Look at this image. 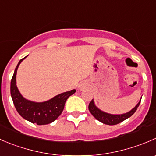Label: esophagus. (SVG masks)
<instances>
[{
    "instance_id": "34e87169",
    "label": "esophagus",
    "mask_w": 156,
    "mask_h": 156,
    "mask_svg": "<svg viewBox=\"0 0 156 156\" xmlns=\"http://www.w3.org/2000/svg\"><path fill=\"white\" fill-rule=\"evenodd\" d=\"M78 87H79V88H81V87H82V86L79 85V86H78Z\"/></svg>"
}]
</instances>
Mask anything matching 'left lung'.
Segmentation results:
<instances>
[{
  "label": "left lung",
  "mask_w": 156,
  "mask_h": 156,
  "mask_svg": "<svg viewBox=\"0 0 156 156\" xmlns=\"http://www.w3.org/2000/svg\"><path fill=\"white\" fill-rule=\"evenodd\" d=\"M140 101H141V100H140V102L136 104V106L133 109H132L130 111L127 112V113H123V114L113 115L110 114V113H105V112L102 111V110H101L100 109H98V107L95 106L93 99H92V101H90V104H89L88 109L89 110H90V113L94 116L97 120H99L101 123L107 125H116L121 123V122L126 120V119L129 118V117H130V116L135 113L136 110H137V107L140 105Z\"/></svg>",
  "instance_id": "1"
}]
</instances>
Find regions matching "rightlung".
I'll return each mask as SVG.
<instances>
[{
	"mask_svg": "<svg viewBox=\"0 0 156 156\" xmlns=\"http://www.w3.org/2000/svg\"><path fill=\"white\" fill-rule=\"evenodd\" d=\"M26 57L18 62L10 82V94L13 104L16 111L25 120L37 125L49 124L55 121L60 116L67 99L75 93L76 90L74 89L70 91L62 93L45 102L37 103L25 99L16 87V75L20 64Z\"/></svg>",
	"mask_w": 156,
	"mask_h": 156,
	"instance_id": "right-lung-1",
	"label": "right lung"
}]
</instances>
